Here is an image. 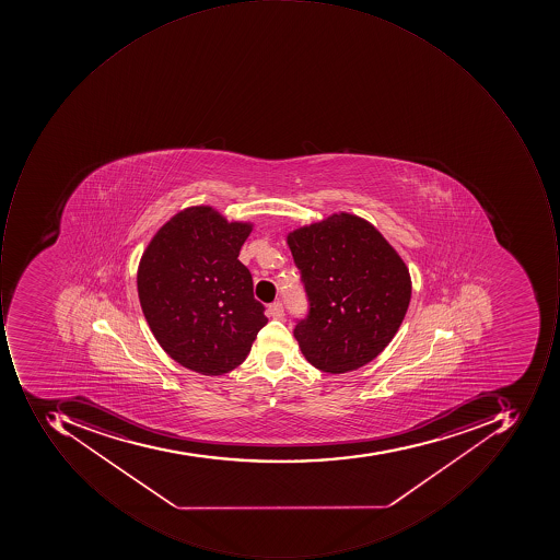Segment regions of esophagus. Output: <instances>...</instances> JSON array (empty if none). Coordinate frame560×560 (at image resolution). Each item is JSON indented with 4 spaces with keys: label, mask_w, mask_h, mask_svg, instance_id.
Listing matches in <instances>:
<instances>
[{
    "label": "esophagus",
    "mask_w": 560,
    "mask_h": 560,
    "mask_svg": "<svg viewBox=\"0 0 560 560\" xmlns=\"http://www.w3.org/2000/svg\"><path fill=\"white\" fill-rule=\"evenodd\" d=\"M269 315L276 319H281L284 316V306H282L281 301H275V303L269 304Z\"/></svg>",
    "instance_id": "esophagus-1"
}]
</instances>
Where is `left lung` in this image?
<instances>
[{"label": "left lung", "mask_w": 560, "mask_h": 560, "mask_svg": "<svg viewBox=\"0 0 560 560\" xmlns=\"http://www.w3.org/2000/svg\"><path fill=\"white\" fill-rule=\"evenodd\" d=\"M307 313L294 338L307 362L345 373L390 343L409 307V269L372 223L335 213L288 235Z\"/></svg>", "instance_id": "obj_1"}]
</instances>
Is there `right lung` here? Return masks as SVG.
Segmentation results:
<instances>
[{
    "label": "right lung",
    "mask_w": 560,
    "mask_h": 560,
    "mask_svg": "<svg viewBox=\"0 0 560 560\" xmlns=\"http://www.w3.org/2000/svg\"><path fill=\"white\" fill-rule=\"evenodd\" d=\"M250 231L249 223L194 207L160 229L139 264V301L154 338L201 375L241 365L267 323L253 276L238 260Z\"/></svg>",
    "instance_id": "right-lung-1"
}]
</instances>
